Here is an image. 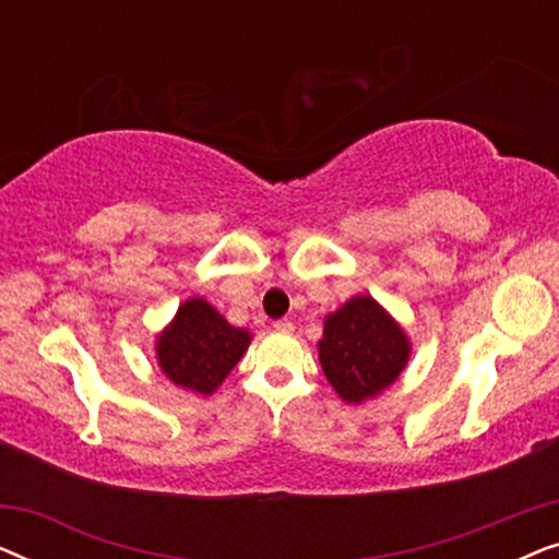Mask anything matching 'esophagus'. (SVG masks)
<instances>
[{
	"mask_svg": "<svg viewBox=\"0 0 559 559\" xmlns=\"http://www.w3.org/2000/svg\"><path fill=\"white\" fill-rule=\"evenodd\" d=\"M274 331H282V333H289V331H293V320H289V318H282V320H274Z\"/></svg>",
	"mask_w": 559,
	"mask_h": 559,
	"instance_id": "obj_1",
	"label": "esophagus"
}]
</instances>
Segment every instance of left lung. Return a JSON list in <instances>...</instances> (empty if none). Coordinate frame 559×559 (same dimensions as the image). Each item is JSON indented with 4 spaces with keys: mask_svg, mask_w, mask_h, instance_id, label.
Listing matches in <instances>:
<instances>
[{
    "mask_svg": "<svg viewBox=\"0 0 559 559\" xmlns=\"http://www.w3.org/2000/svg\"><path fill=\"white\" fill-rule=\"evenodd\" d=\"M318 354L335 392L346 402H364L400 377L409 343L371 297H354L325 318Z\"/></svg>",
    "mask_w": 559,
    "mask_h": 559,
    "instance_id": "obj_1",
    "label": "left lung"
}]
</instances>
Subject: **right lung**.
Wrapping results in <instances>:
<instances>
[{
	"instance_id": "1",
	"label": "right lung",
	"mask_w": 559,
	"mask_h": 559,
	"mask_svg": "<svg viewBox=\"0 0 559 559\" xmlns=\"http://www.w3.org/2000/svg\"><path fill=\"white\" fill-rule=\"evenodd\" d=\"M249 346V333L228 325L205 300H188L159 335L157 361L178 386L211 394Z\"/></svg>"
}]
</instances>
